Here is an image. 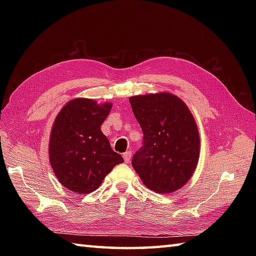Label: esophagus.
I'll return each mask as SVG.
<instances>
[{
    "mask_svg": "<svg viewBox=\"0 0 256 256\" xmlns=\"http://www.w3.org/2000/svg\"><path fill=\"white\" fill-rule=\"evenodd\" d=\"M123 158H124L125 162H130V160H131V158H132V152L131 150L125 152V153L123 154Z\"/></svg>",
    "mask_w": 256,
    "mask_h": 256,
    "instance_id": "obj_1",
    "label": "esophagus"
}]
</instances>
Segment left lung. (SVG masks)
<instances>
[{
  "instance_id": "obj_1",
  "label": "left lung",
  "mask_w": 256,
  "mask_h": 256,
  "mask_svg": "<svg viewBox=\"0 0 256 256\" xmlns=\"http://www.w3.org/2000/svg\"><path fill=\"white\" fill-rule=\"evenodd\" d=\"M128 100L144 134V146L134 154L133 168L153 192H176L192 178L199 160L200 136L192 113L170 92Z\"/></svg>"
}]
</instances>
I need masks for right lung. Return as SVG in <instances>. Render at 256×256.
I'll list each match as a JSON object with an SVG mask.
<instances>
[{
  "instance_id": "right-lung-1",
  "label": "right lung",
  "mask_w": 256,
  "mask_h": 256,
  "mask_svg": "<svg viewBox=\"0 0 256 256\" xmlns=\"http://www.w3.org/2000/svg\"><path fill=\"white\" fill-rule=\"evenodd\" d=\"M111 108V102L76 98L62 108L54 121L50 162L59 182L70 192H94L113 167L124 162L101 131Z\"/></svg>"
}]
</instances>
